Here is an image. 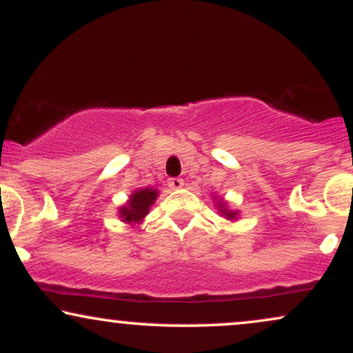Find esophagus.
Here are the masks:
<instances>
[{
	"instance_id": "34e87169",
	"label": "esophagus",
	"mask_w": 353,
	"mask_h": 353,
	"mask_svg": "<svg viewBox=\"0 0 353 353\" xmlns=\"http://www.w3.org/2000/svg\"><path fill=\"white\" fill-rule=\"evenodd\" d=\"M168 185L171 189H181L182 185H184V181H182L181 177H172V179L168 181Z\"/></svg>"
}]
</instances>
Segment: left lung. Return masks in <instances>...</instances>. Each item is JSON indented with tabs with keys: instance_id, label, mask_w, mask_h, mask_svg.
I'll return each instance as SVG.
<instances>
[{
	"instance_id": "8db88e82",
	"label": "left lung",
	"mask_w": 353,
	"mask_h": 353,
	"mask_svg": "<svg viewBox=\"0 0 353 353\" xmlns=\"http://www.w3.org/2000/svg\"><path fill=\"white\" fill-rule=\"evenodd\" d=\"M217 209H219V212L222 214V216H225V219H230V221H232V219H236V216H237L236 210H229L228 209V204H225L224 201L217 202Z\"/></svg>"
}]
</instances>
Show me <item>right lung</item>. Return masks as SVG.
<instances>
[{
    "label": "right lung",
    "mask_w": 353,
    "mask_h": 353,
    "mask_svg": "<svg viewBox=\"0 0 353 353\" xmlns=\"http://www.w3.org/2000/svg\"><path fill=\"white\" fill-rule=\"evenodd\" d=\"M157 197V190L152 188L137 189L129 196L128 204L119 209V217L128 224H139L149 214V208Z\"/></svg>",
    "instance_id": "obj_1"
}]
</instances>
